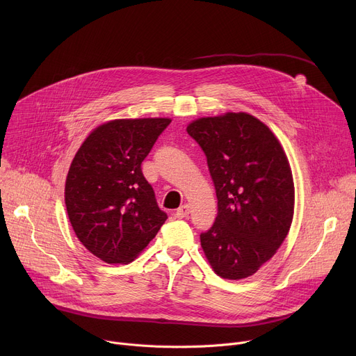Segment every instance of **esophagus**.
<instances>
[{
  "label": "esophagus",
  "instance_id": "34e87169",
  "mask_svg": "<svg viewBox=\"0 0 356 356\" xmlns=\"http://www.w3.org/2000/svg\"><path fill=\"white\" fill-rule=\"evenodd\" d=\"M190 214V206L188 204H183L177 211H176V217L177 218H187Z\"/></svg>",
  "mask_w": 356,
  "mask_h": 356
}]
</instances>
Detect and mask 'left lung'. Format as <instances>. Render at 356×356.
<instances>
[{
  "label": "left lung",
  "mask_w": 356,
  "mask_h": 356,
  "mask_svg": "<svg viewBox=\"0 0 356 356\" xmlns=\"http://www.w3.org/2000/svg\"><path fill=\"white\" fill-rule=\"evenodd\" d=\"M216 186L218 214L200 234L214 272L229 280L257 273L280 248L294 213V183L273 132L246 113H227L188 124Z\"/></svg>",
  "instance_id": "1"
}]
</instances>
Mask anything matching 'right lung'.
Returning <instances> with one entry per match:
<instances>
[{
  "mask_svg": "<svg viewBox=\"0 0 356 356\" xmlns=\"http://www.w3.org/2000/svg\"><path fill=\"white\" fill-rule=\"evenodd\" d=\"M169 118L114 120L97 127L70 165L65 202L79 241L107 264H129L168 220L142 162Z\"/></svg>",
  "mask_w": 356,
  "mask_h": 356,
  "instance_id": "1",
  "label": "right lung"
}]
</instances>
